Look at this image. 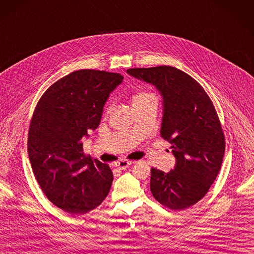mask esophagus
I'll return each instance as SVG.
<instances>
[{
  "label": "esophagus",
  "instance_id": "1",
  "mask_svg": "<svg viewBox=\"0 0 254 254\" xmlns=\"http://www.w3.org/2000/svg\"><path fill=\"white\" fill-rule=\"evenodd\" d=\"M131 164H132L131 161L120 160L119 162H117V163L115 164V166H116L117 168H119V170H126V168H127Z\"/></svg>",
  "mask_w": 254,
  "mask_h": 254
}]
</instances>
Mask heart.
<instances>
[{
  "instance_id": "obj_1",
  "label": "heart",
  "mask_w": 254,
  "mask_h": 254,
  "mask_svg": "<svg viewBox=\"0 0 254 254\" xmlns=\"http://www.w3.org/2000/svg\"><path fill=\"white\" fill-rule=\"evenodd\" d=\"M150 96H153V95L151 93H148V92H139V93H137L133 97V105H134V104H136V103H139L141 101L148 99V97H150ZM112 107H113L112 101H108L106 103L105 108H104V112H105V114H108L110 110H112Z\"/></svg>"
}]
</instances>
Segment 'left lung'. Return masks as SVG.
Instances as JSON below:
<instances>
[{"label": "left lung", "instance_id": "left-lung-1", "mask_svg": "<svg viewBox=\"0 0 254 254\" xmlns=\"http://www.w3.org/2000/svg\"><path fill=\"white\" fill-rule=\"evenodd\" d=\"M127 71L160 91L163 100L160 133L171 142L176 158L171 172L151 168L153 197L173 210L189 208L205 196L223 161L225 137L216 108L204 88L176 67L161 65Z\"/></svg>", "mask_w": 254, "mask_h": 254}]
</instances>
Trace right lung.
<instances>
[{"mask_svg": "<svg viewBox=\"0 0 254 254\" xmlns=\"http://www.w3.org/2000/svg\"><path fill=\"white\" fill-rule=\"evenodd\" d=\"M122 79L105 70H75L45 91L32 116L28 152L34 176L51 203L70 214L93 210L112 187V170L84 154L82 141L99 127Z\"/></svg>", "mask_w": 254, "mask_h": 254, "instance_id": "1", "label": "right lung"}]
</instances>
